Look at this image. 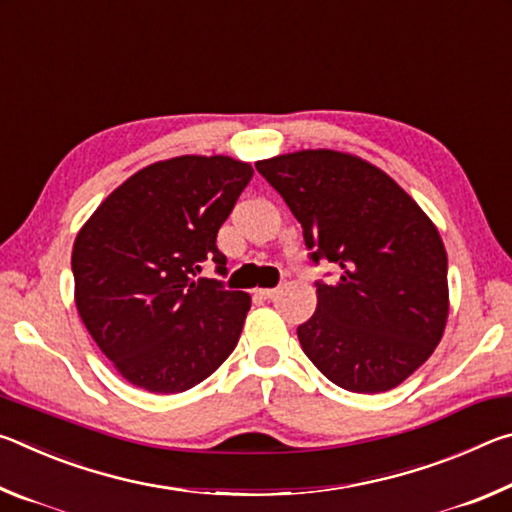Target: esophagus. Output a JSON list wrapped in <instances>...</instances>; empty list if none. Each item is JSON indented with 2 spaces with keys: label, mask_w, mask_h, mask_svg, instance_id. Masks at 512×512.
<instances>
[{
  "label": "esophagus",
  "mask_w": 512,
  "mask_h": 512,
  "mask_svg": "<svg viewBox=\"0 0 512 512\" xmlns=\"http://www.w3.org/2000/svg\"><path fill=\"white\" fill-rule=\"evenodd\" d=\"M257 293H259V296H262V298L271 300V298H275V296H277V293H280V289H259Z\"/></svg>",
  "instance_id": "esophagus-1"
}]
</instances>
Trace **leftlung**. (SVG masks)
<instances>
[{
	"label": "left lung",
	"mask_w": 512,
	"mask_h": 512,
	"mask_svg": "<svg viewBox=\"0 0 512 512\" xmlns=\"http://www.w3.org/2000/svg\"><path fill=\"white\" fill-rule=\"evenodd\" d=\"M302 225L311 259L341 268L316 284V314L298 327L311 363L352 393L400 386L443 339L447 253L422 207L375 164L332 149L255 162Z\"/></svg>",
	"instance_id": "8db88e82"
}]
</instances>
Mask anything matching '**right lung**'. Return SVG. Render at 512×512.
<instances>
[{"label":"right lung","mask_w":512,"mask_h":512,"mask_svg":"<svg viewBox=\"0 0 512 512\" xmlns=\"http://www.w3.org/2000/svg\"><path fill=\"white\" fill-rule=\"evenodd\" d=\"M253 178L230 155H178L133 173L74 241V302L94 343L128 384L171 395L230 357L250 309L244 291L196 280L216 232Z\"/></svg>","instance_id":"add662e5"}]
</instances>
